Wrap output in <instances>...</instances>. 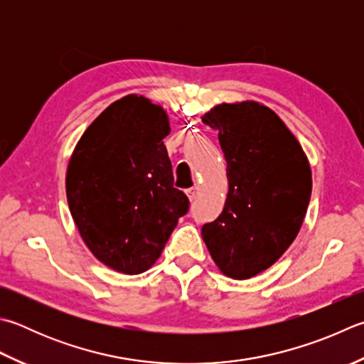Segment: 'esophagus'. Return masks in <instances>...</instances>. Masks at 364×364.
Segmentation results:
<instances>
[{
  "mask_svg": "<svg viewBox=\"0 0 364 364\" xmlns=\"http://www.w3.org/2000/svg\"><path fill=\"white\" fill-rule=\"evenodd\" d=\"M197 191H198V188H197V186L186 189V194H188V197H189V200H191V202L194 200V198H196V196H197Z\"/></svg>",
  "mask_w": 364,
  "mask_h": 364,
  "instance_id": "esophagus-1",
  "label": "esophagus"
}]
</instances>
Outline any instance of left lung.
Returning <instances> with one entry per match:
<instances>
[{"label":"left lung","mask_w":364,"mask_h":364,"mask_svg":"<svg viewBox=\"0 0 364 364\" xmlns=\"http://www.w3.org/2000/svg\"><path fill=\"white\" fill-rule=\"evenodd\" d=\"M202 119L219 131L229 180L224 210L202 237L220 272L249 279L300 232L312 191L309 162L284 121L259 102L219 104Z\"/></svg>","instance_id":"obj_1"}]
</instances>
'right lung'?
<instances>
[{"label": "right lung", "instance_id": "1", "mask_svg": "<svg viewBox=\"0 0 364 364\" xmlns=\"http://www.w3.org/2000/svg\"><path fill=\"white\" fill-rule=\"evenodd\" d=\"M168 134L162 107L129 95L92 121L69 161L70 215L95 257L115 272H146L189 210L173 186Z\"/></svg>", "mask_w": 364, "mask_h": 364}]
</instances>
